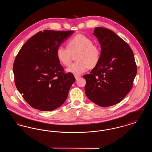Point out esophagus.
<instances>
[{
	"label": "esophagus",
	"mask_w": 152,
	"mask_h": 152,
	"mask_svg": "<svg viewBox=\"0 0 152 152\" xmlns=\"http://www.w3.org/2000/svg\"><path fill=\"white\" fill-rule=\"evenodd\" d=\"M75 77L76 80H78L79 78H80V76H76V75H75Z\"/></svg>",
	"instance_id": "34e87169"
}]
</instances>
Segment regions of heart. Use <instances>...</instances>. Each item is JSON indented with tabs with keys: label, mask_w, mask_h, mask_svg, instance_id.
Wrapping results in <instances>:
<instances>
[{
	"label": "heart",
	"mask_w": 152,
	"mask_h": 152,
	"mask_svg": "<svg viewBox=\"0 0 152 152\" xmlns=\"http://www.w3.org/2000/svg\"><path fill=\"white\" fill-rule=\"evenodd\" d=\"M76 55V62L69 65L66 72L75 75L85 72L88 68H94L99 63L101 50L93 41L83 35H77L69 39L66 43V48L59 46L56 55L58 61L63 65H68L72 55Z\"/></svg>",
	"instance_id": "obj_1"
}]
</instances>
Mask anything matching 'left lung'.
Listing matches in <instances>:
<instances>
[{
  "label": "left lung",
  "mask_w": 152,
  "mask_h": 152,
  "mask_svg": "<svg viewBox=\"0 0 152 152\" xmlns=\"http://www.w3.org/2000/svg\"><path fill=\"white\" fill-rule=\"evenodd\" d=\"M94 35L101 45L100 59L86 80L87 97L101 107L122 101L132 88L137 66L129 45L110 29L96 27Z\"/></svg>",
  "instance_id": "obj_1"
}]
</instances>
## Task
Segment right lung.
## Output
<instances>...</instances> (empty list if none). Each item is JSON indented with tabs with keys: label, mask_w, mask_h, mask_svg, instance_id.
Returning <instances> with one entry per match:
<instances>
[{
	"label": "right lung",
	"mask_w": 152,
	"mask_h": 152,
	"mask_svg": "<svg viewBox=\"0 0 152 152\" xmlns=\"http://www.w3.org/2000/svg\"><path fill=\"white\" fill-rule=\"evenodd\" d=\"M73 32L40 31L23 45L15 58L16 87L32 108L51 111L66 100L75 78L72 73H63L56 52Z\"/></svg>",
	"instance_id": "1"
}]
</instances>
